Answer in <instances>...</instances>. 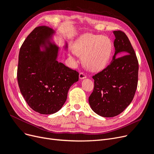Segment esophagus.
<instances>
[{
  "instance_id": "esophagus-1",
  "label": "esophagus",
  "mask_w": 154,
  "mask_h": 154,
  "mask_svg": "<svg viewBox=\"0 0 154 154\" xmlns=\"http://www.w3.org/2000/svg\"><path fill=\"white\" fill-rule=\"evenodd\" d=\"M87 77V75L84 72H81L79 73V79H84Z\"/></svg>"
}]
</instances>
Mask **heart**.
I'll return each instance as SVG.
<instances>
[{
  "label": "heart",
  "mask_w": 154,
  "mask_h": 154,
  "mask_svg": "<svg viewBox=\"0 0 154 154\" xmlns=\"http://www.w3.org/2000/svg\"><path fill=\"white\" fill-rule=\"evenodd\" d=\"M113 43L106 36L87 33L74 43L72 53L82 57L84 66L92 71L105 68L112 58Z\"/></svg>",
  "instance_id": "1"
}]
</instances>
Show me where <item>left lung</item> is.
<instances>
[{
    "mask_svg": "<svg viewBox=\"0 0 154 154\" xmlns=\"http://www.w3.org/2000/svg\"><path fill=\"white\" fill-rule=\"evenodd\" d=\"M115 54L110 64L93 76L94 86L89 97L92 110L104 117L120 114L131 103L137 89L138 61L124 32H113ZM127 54L116 59L119 52Z\"/></svg>",
    "mask_w": 154,
    "mask_h": 154,
    "instance_id": "left-lung-1",
    "label": "left lung"
}]
</instances>
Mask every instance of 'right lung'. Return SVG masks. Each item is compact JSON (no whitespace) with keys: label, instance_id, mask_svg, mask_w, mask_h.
Masks as SVG:
<instances>
[{"label":"right lung","instance_id":"add662e5","mask_svg":"<svg viewBox=\"0 0 154 154\" xmlns=\"http://www.w3.org/2000/svg\"><path fill=\"white\" fill-rule=\"evenodd\" d=\"M53 33L49 27L40 26L28 35L20 50L17 70L19 88L27 104L45 115L61 109L70 86L79 81L76 70L57 61L59 48L49 41ZM41 46H45L44 51Z\"/></svg>","mask_w":154,"mask_h":154}]
</instances>
